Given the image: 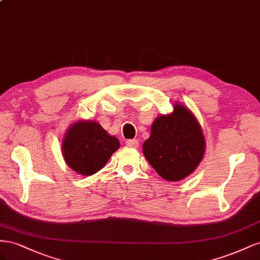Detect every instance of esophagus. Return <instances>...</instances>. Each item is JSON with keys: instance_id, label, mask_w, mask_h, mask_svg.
Listing matches in <instances>:
<instances>
[{"instance_id": "34e87169", "label": "esophagus", "mask_w": 260, "mask_h": 260, "mask_svg": "<svg viewBox=\"0 0 260 260\" xmlns=\"http://www.w3.org/2000/svg\"><path fill=\"white\" fill-rule=\"evenodd\" d=\"M125 144L131 148H138V146H139V143L137 139H128V140H126Z\"/></svg>"}]
</instances>
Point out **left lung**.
Instances as JSON below:
<instances>
[{
    "label": "left lung",
    "mask_w": 260,
    "mask_h": 260,
    "mask_svg": "<svg viewBox=\"0 0 260 260\" xmlns=\"http://www.w3.org/2000/svg\"><path fill=\"white\" fill-rule=\"evenodd\" d=\"M206 139L191 111L174 103L173 111L154 118L150 137L143 145L145 158L167 181L177 182L191 174L204 159Z\"/></svg>",
    "instance_id": "1"
}]
</instances>
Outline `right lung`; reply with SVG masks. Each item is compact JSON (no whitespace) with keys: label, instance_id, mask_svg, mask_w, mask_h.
<instances>
[{"label":"right lung","instance_id":"obj_1","mask_svg":"<svg viewBox=\"0 0 260 260\" xmlns=\"http://www.w3.org/2000/svg\"><path fill=\"white\" fill-rule=\"evenodd\" d=\"M120 142L95 121L79 120L66 131L62 140L63 158L73 171L90 176L107 165Z\"/></svg>","mask_w":260,"mask_h":260}]
</instances>
